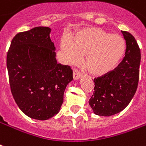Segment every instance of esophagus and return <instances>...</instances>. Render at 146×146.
<instances>
[{"mask_svg":"<svg viewBox=\"0 0 146 146\" xmlns=\"http://www.w3.org/2000/svg\"><path fill=\"white\" fill-rule=\"evenodd\" d=\"M81 76V73L80 71L76 70V69H74L73 70V79L74 80H78L80 79Z\"/></svg>","mask_w":146,"mask_h":146,"instance_id":"1","label":"esophagus"}]
</instances>
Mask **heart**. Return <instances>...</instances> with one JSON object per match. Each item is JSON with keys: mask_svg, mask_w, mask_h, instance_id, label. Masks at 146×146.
<instances>
[{"mask_svg": "<svg viewBox=\"0 0 146 146\" xmlns=\"http://www.w3.org/2000/svg\"><path fill=\"white\" fill-rule=\"evenodd\" d=\"M61 48L66 62L75 64L86 55L84 65L94 76H101L115 70L125 55L126 45L119 34L100 28H88L70 39H63Z\"/></svg>", "mask_w": 146, "mask_h": 146, "instance_id": "obj_1", "label": "heart"}]
</instances>
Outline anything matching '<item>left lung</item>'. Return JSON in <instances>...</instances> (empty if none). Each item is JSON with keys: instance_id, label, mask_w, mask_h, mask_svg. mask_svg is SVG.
Instances as JSON below:
<instances>
[{"instance_id": "obj_1", "label": "left lung", "mask_w": 146, "mask_h": 146, "mask_svg": "<svg viewBox=\"0 0 146 146\" xmlns=\"http://www.w3.org/2000/svg\"><path fill=\"white\" fill-rule=\"evenodd\" d=\"M126 43L125 56L115 70L94 79V92L89 101L96 115L110 116L125 109L137 90L141 53L134 36L122 31Z\"/></svg>"}]
</instances>
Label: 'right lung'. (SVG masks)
I'll use <instances>...</instances> for the list:
<instances>
[{"label":"right lung","instance_id":"add662e5","mask_svg":"<svg viewBox=\"0 0 146 146\" xmlns=\"http://www.w3.org/2000/svg\"><path fill=\"white\" fill-rule=\"evenodd\" d=\"M51 29L37 27L15 35L7 55L11 93L30 118L46 120L57 114L64 91L73 80L70 66L57 63Z\"/></svg>","mask_w":146,"mask_h":146}]
</instances>
